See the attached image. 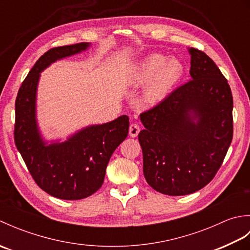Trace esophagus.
Listing matches in <instances>:
<instances>
[{
	"mask_svg": "<svg viewBox=\"0 0 250 250\" xmlns=\"http://www.w3.org/2000/svg\"><path fill=\"white\" fill-rule=\"evenodd\" d=\"M140 125L137 124H132L129 128V134L131 137H136L140 133Z\"/></svg>",
	"mask_w": 250,
	"mask_h": 250,
	"instance_id": "34e87169",
	"label": "esophagus"
}]
</instances>
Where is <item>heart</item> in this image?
Segmentation results:
<instances>
[{"label": "heart", "mask_w": 250, "mask_h": 250, "mask_svg": "<svg viewBox=\"0 0 250 250\" xmlns=\"http://www.w3.org/2000/svg\"><path fill=\"white\" fill-rule=\"evenodd\" d=\"M186 68L178 58L151 54L141 60L132 70V81L146 84L145 99L148 102L161 101L182 82Z\"/></svg>", "instance_id": "obj_1"}]
</instances>
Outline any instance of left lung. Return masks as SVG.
Returning a JSON list of instances; mask_svg holds the SVG:
<instances>
[{
    "label": "left lung",
    "mask_w": 250,
    "mask_h": 250,
    "mask_svg": "<svg viewBox=\"0 0 250 250\" xmlns=\"http://www.w3.org/2000/svg\"><path fill=\"white\" fill-rule=\"evenodd\" d=\"M191 79L140 115L143 172L167 195L193 193L221 167L233 137V98L228 81L203 51L189 48Z\"/></svg>",
    "instance_id": "obj_1"
}]
</instances>
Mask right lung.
I'll return each instance as SVG.
<instances>
[{
  "instance_id": "obj_1",
  "label": "right lung",
  "mask_w": 250,
  "mask_h": 250,
  "mask_svg": "<svg viewBox=\"0 0 250 250\" xmlns=\"http://www.w3.org/2000/svg\"><path fill=\"white\" fill-rule=\"evenodd\" d=\"M79 43L51 48L36 61L16 98L15 144L32 177L45 192L62 200H82L103 185L115 149L128 136L129 117L89 125L65 142H45L36 120V91L41 73L51 63L89 48Z\"/></svg>"
}]
</instances>
